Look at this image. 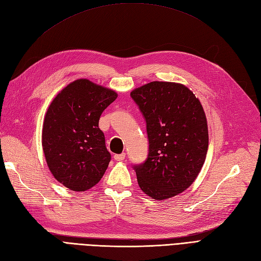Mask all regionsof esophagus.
Masks as SVG:
<instances>
[{
    "label": "esophagus",
    "mask_w": 261,
    "mask_h": 261,
    "mask_svg": "<svg viewBox=\"0 0 261 261\" xmlns=\"http://www.w3.org/2000/svg\"><path fill=\"white\" fill-rule=\"evenodd\" d=\"M125 156H126V154L125 153H121V154H114V160H116V161H123L124 159H125Z\"/></svg>",
    "instance_id": "1"
}]
</instances>
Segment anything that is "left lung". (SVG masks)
<instances>
[{
	"instance_id": "8db88e82",
	"label": "left lung",
	"mask_w": 261,
	"mask_h": 261,
	"mask_svg": "<svg viewBox=\"0 0 261 261\" xmlns=\"http://www.w3.org/2000/svg\"><path fill=\"white\" fill-rule=\"evenodd\" d=\"M132 98L147 123L149 154L135 167L138 185L150 198L163 200L191 186L206 160L208 124L199 99L179 83L151 82Z\"/></svg>"
}]
</instances>
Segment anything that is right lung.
I'll return each mask as SVG.
<instances>
[{"label": "right lung", "mask_w": 261, "mask_h": 261, "mask_svg": "<svg viewBox=\"0 0 261 261\" xmlns=\"http://www.w3.org/2000/svg\"><path fill=\"white\" fill-rule=\"evenodd\" d=\"M117 93L86 78L76 80L52 100L44 115L42 149L53 177L70 191L99 183L111 154L99 128L102 112Z\"/></svg>", "instance_id": "add662e5"}]
</instances>
